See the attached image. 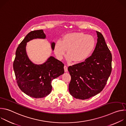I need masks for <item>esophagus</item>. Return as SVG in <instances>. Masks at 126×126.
<instances>
[{
	"mask_svg": "<svg viewBox=\"0 0 126 126\" xmlns=\"http://www.w3.org/2000/svg\"><path fill=\"white\" fill-rule=\"evenodd\" d=\"M64 71L65 72H66L68 71V67L67 66L65 65L64 67Z\"/></svg>",
	"mask_w": 126,
	"mask_h": 126,
	"instance_id": "1",
	"label": "esophagus"
}]
</instances>
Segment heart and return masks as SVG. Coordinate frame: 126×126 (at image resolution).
Segmentation results:
<instances>
[{
	"label": "heart",
	"mask_w": 126,
	"mask_h": 126,
	"mask_svg": "<svg viewBox=\"0 0 126 126\" xmlns=\"http://www.w3.org/2000/svg\"><path fill=\"white\" fill-rule=\"evenodd\" d=\"M95 46L96 40L92 36L82 32H73L66 34L62 40L56 41L54 52L57 58L61 60L67 49L68 60L80 62L91 55Z\"/></svg>",
	"instance_id": "obj_1"
}]
</instances>
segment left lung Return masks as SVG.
I'll return each instance as SVG.
<instances>
[{
	"instance_id": "left-lung-1",
	"label": "left lung",
	"mask_w": 126,
	"mask_h": 126,
	"mask_svg": "<svg viewBox=\"0 0 126 126\" xmlns=\"http://www.w3.org/2000/svg\"><path fill=\"white\" fill-rule=\"evenodd\" d=\"M96 32L97 43L92 55L68 68L71 77L69 91L76 99L85 100L99 94L111 73V53L103 35Z\"/></svg>"
}]
</instances>
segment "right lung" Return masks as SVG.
I'll return each mask as SVG.
<instances>
[{
  "instance_id": "add662e5",
  "label": "right lung",
  "mask_w": 126,
  "mask_h": 126,
  "mask_svg": "<svg viewBox=\"0 0 126 126\" xmlns=\"http://www.w3.org/2000/svg\"><path fill=\"white\" fill-rule=\"evenodd\" d=\"M45 39L43 30L29 32L18 46L13 62L16 82L25 94L35 98H44L51 91V81L64 73V64L50 56L42 64H35L28 58L26 51L27 43L34 39ZM55 43L51 45L54 50Z\"/></svg>"
}]
</instances>
